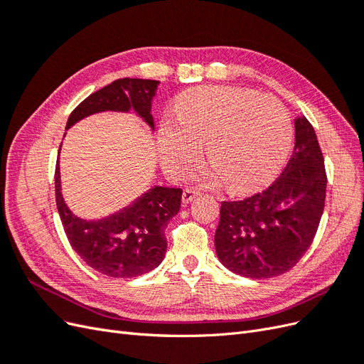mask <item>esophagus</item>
I'll return each mask as SVG.
<instances>
[{
  "label": "esophagus",
  "mask_w": 364,
  "mask_h": 364,
  "mask_svg": "<svg viewBox=\"0 0 364 364\" xmlns=\"http://www.w3.org/2000/svg\"><path fill=\"white\" fill-rule=\"evenodd\" d=\"M200 193L196 191V190H191V188H186L183 190L182 193V202L183 203H190L193 199H196V196H199Z\"/></svg>",
  "instance_id": "esophagus-1"
}]
</instances>
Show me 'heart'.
Segmentation results:
<instances>
[{"label":"heart","mask_w":364,"mask_h":364,"mask_svg":"<svg viewBox=\"0 0 364 364\" xmlns=\"http://www.w3.org/2000/svg\"><path fill=\"white\" fill-rule=\"evenodd\" d=\"M291 118L270 95L237 86H202L185 92L159 129L162 164L182 174L199 158L202 141L213 167L205 183L225 181L229 190L246 193L266 185L287 159Z\"/></svg>","instance_id":"b5f03b06"}]
</instances>
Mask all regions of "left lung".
<instances>
[{
  "label": "left lung",
  "instance_id": "1",
  "mask_svg": "<svg viewBox=\"0 0 364 364\" xmlns=\"http://www.w3.org/2000/svg\"><path fill=\"white\" fill-rule=\"evenodd\" d=\"M294 150L269 188L237 202H222L215 252L241 277L266 279L294 267L311 246L325 206L326 173L316 132L294 119Z\"/></svg>",
  "mask_w": 364,
  "mask_h": 364
}]
</instances>
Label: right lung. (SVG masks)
Instances as JSON below:
<instances>
[{
    "mask_svg": "<svg viewBox=\"0 0 364 364\" xmlns=\"http://www.w3.org/2000/svg\"><path fill=\"white\" fill-rule=\"evenodd\" d=\"M158 85V80L129 77L118 79L86 97L71 112L67 129L92 114L105 111L129 112L134 109L153 130L155 124L150 111ZM54 181L56 205L65 234L87 266L106 277L134 278L153 270L162 262L167 250L165 228L179 213L181 188L153 186L134 203L112 215L102 220H83L74 215L63 200L59 161Z\"/></svg>",
    "mask_w": 364,
    "mask_h": 364,
    "instance_id": "add662e5",
    "label": "right lung"
}]
</instances>
